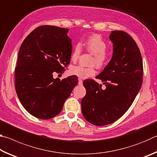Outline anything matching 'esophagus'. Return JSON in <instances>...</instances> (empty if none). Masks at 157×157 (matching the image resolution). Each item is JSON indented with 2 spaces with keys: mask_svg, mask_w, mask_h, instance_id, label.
I'll return each instance as SVG.
<instances>
[{
  "mask_svg": "<svg viewBox=\"0 0 157 157\" xmlns=\"http://www.w3.org/2000/svg\"><path fill=\"white\" fill-rule=\"evenodd\" d=\"M78 84H79V85L82 84V79H80V78L78 79Z\"/></svg>",
  "mask_w": 157,
  "mask_h": 157,
  "instance_id": "34e87169",
  "label": "esophagus"
}]
</instances>
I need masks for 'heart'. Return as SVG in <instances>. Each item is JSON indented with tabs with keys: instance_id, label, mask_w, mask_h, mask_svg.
<instances>
[{
	"instance_id": "b5f03b06",
	"label": "heart",
	"mask_w": 157,
	"mask_h": 157,
	"mask_svg": "<svg viewBox=\"0 0 157 157\" xmlns=\"http://www.w3.org/2000/svg\"><path fill=\"white\" fill-rule=\"evenodd\" d=\"M80 45L84 46L89 53L94 55L91 64H95L98 68H102L107 63L108 55L105 50L107 49V45L100 36L97 34L90 36L88 39L81 43ZM80 45L76 44L73 48L71 57L72 62H76L79 57L81 52ZM69 71L71 75L78 77L80 79L88 78L94 75L95 73L94 66L84 67L80 65L72 66Z\"/></svg>"
}]
</instances>
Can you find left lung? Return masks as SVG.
<instances>
[{
  "instance_id": "1",
  "label": "left lung",
  "mask_w": 157,
  "mask_h": 157,
  "mask_svg": "<svg viewBox=\"0 0 157 157\" xmlns=\"http://www.w3.org/2000/svg\"><path fill=\"white\" fill-rule=\"evenodd\" d=\"M111 59L96 76L106 86L102 89L91 79L83 82L86 90L81 102L84 118L90 123L104 126L115 122L128 110L140 89L143 74L139 47L128 34L111 31Z\"/></svg>"
}]
</instances>
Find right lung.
I'll return each mask as SVG.
<instances>
[{
  "label": "right lung",
  "mask_w": 157,
  "mask_h": 157,
  "mask_svg": "<svg viewBox=\"0 0 157 157\" xmlns=\"http://www.w3.org/2000/svg\"><path fill=\"white\" fill-rule=\"evenodd\" d=\"M68 29L52 25L36 28L21 44L15 68V89L21 105L36 118L58 115L78 83L75 76L61 80L55 73L64 71L72 53Z\"/></svg>",
  "instance_id": "right-lung-1"
}]
</instances>
